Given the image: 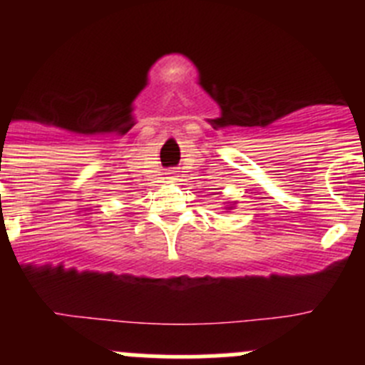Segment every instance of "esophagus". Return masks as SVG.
Masks as SVG:
<instances>
[{"label":"esophagus","mask_w":365,"mask_h":365,"mask_svg":"<svg viewBox=\"0 0 365 365\" xmlns=\"http://www.w3.org/2000/svg\"><path fill=\"white\" fill-rule=\"evenodd\" d=\"M165 175H168V178H169V180H175V178H176V175H178V173L173 171V169H171V171H168V173H165Z\"/></svg>","instance_id":"esophagus-1"}]
</instances>
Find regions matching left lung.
<instances>
[{
	"label": "left lung",
	"mask_w": 365,
	"mask_h": 365,
	"mask_svg": "<svg viewBox=\"0 0 365 365\" xmlns=\"http://www.w3.org/2000/svg\"><path fill=\"white\" fill-rule=\"evenodd\" d=\"M235 205H237V201H227V203H226V206H224V208H226V210H233V208H235Z\"/></svg>",
	"instance_id": "8db88e82"
}]
</instances>
